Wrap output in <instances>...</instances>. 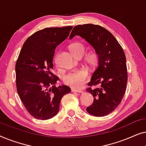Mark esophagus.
Returning a JSON list of instances; mask_svg holds the SVG:
<instances>
[{
    "label": "esophagus",
    "mask_w": 146,
    "mask_h": 146,
    "mask_svg": "<svg viewBox=\"0 0 146 146\" xmlns=\"http://www.w3.org/2000/svg\"><path fill=\"white\" fill-rule=\"evenodd\" d=\"M71 91L72 92H78V93H82V90H81L76 89V88H72Z\"/></svg>",
    "instance_id": "34e87169"
}]
</instances>
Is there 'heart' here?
Masks as SVG:
<instances>
[{
  "mask_svg": "<svg viewBox=\"0 0 146 146\" xmlns=\"http://www.w3.org/2000/svg\"><path fill=\"white\" fill-rule=\"evenodd\" d=\"M69 48L74 56H82L84 52L86 46L82 42H76L70 45ZM84 60L90 66H96L99 62V54L94 48H90L84 55ZM89 75L88 70L86 68L74 70L68 73L64 77V82L66 84L73 88H80L83 85L88 79Z\"/></svg>",
  "mask_w": 146,
  "mask_h": 146,
  "instance_id": "b5f03b06",
  "label": "heart"
}]
</instances>
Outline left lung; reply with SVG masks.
Wrapping results in <instances>:
<instances>
[{
  "mask_svg": "<svg viewBox=\"0 0 146 146\" xmlns=\"http://www.w3.org/2000/svg\"><path fill=\"white\" fill-rule=\"evenodd\" d=\"M75 36L85 39L99 54L98 65L86 89L93 96L94 102L86 111L94 116H104L117 108L125 94L127 72L124 52L112 34L101 26L77 25L70 39ZM97 85L99 88H91Z\"/></svg>",
  "mask_w": 146,
  "mask_h": 146,
  "instance_id": "1",
  "label": "left lung"
}]
</instances>
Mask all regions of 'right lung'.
Segmentation results:
<instances>
[{"instance_id":"add662e5","label":"right lung","mask_w":146,"mask_h":146,"mask_svg":"<svg viewBox=\"0 0 146 146\" xmlns=\"http://www.w3.org/2000/svg\"><path fill=\"white\" fill-rule=\"evenodd\" d=\"M72 27L46 28L28 38L15 66L18 94L30 114L48 119L59 111L61 99L70 92L65 85L56 86L59 78L52 72L57 46L67 38Z\"/></svg>"}]
</instances>
